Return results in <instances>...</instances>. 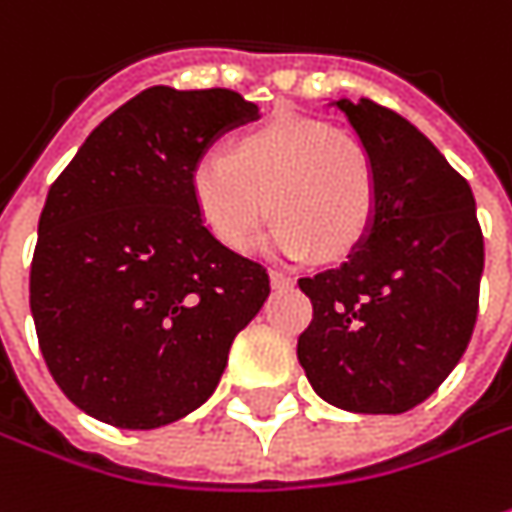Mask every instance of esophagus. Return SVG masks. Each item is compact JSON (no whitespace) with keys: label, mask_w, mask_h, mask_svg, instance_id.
<instances>
[{"label":"esophagus","mask_w":512,"mask_h":512,"mask_svg":"<svg viewBox=\"0 0 512 512\" xmlns=\"http://www.w3.org/2000/svg\"><path fill=\"white\" fill-rule=\"evenodd\" d=\"M294 283V277L286 272H280V269H272V286H277V289H286V286H291Z\"/></svg>","instance_id":"1"}]
</instances>
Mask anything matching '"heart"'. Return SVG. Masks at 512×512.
<instances>
[{
	"label": "heart",
	"mask_w": 512,
	"mask_h": 512,
	"mask_svg": "<svg viewBox=\"0 0 512 512\" xmlns=\"http://www.w3.org/2000/svg\"><path fill=\"white\" fill-rule=\"evenodd\" d=\"M189 195L206 229L232 252H249L272 212L277 252L314 249L334 260L360 246L377 215V175L365 147L300 115H277L240 135L232 158H198Z\"/></svg>",
	"instance_id": "b5f03b06"
}]
</instances>
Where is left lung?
I'll return each mask as SVG.
<instances>
[{
  "label": "left lung",
  "instance_id": "obj_1",
  "mask_svg": "<svg viewBox=\"0 0 512 512\" xmlns=\"http://www.w3.org/2000/svg\"><path fill=\"white\" fill-rule=\"evenodd\" d=\"M377 175V215L343 266L300 277L314 317L297 360L328 405L405 414L462 360L485 240L467 181L425 135L368 98L331 101Z\"/></svg>",
  "mask_w": 512,
  "mask_h": 512
}]
</instances>
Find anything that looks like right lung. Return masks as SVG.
Wrapping results in <instances>:
<instances>
[{"instance_id": "right-lung-1", "label": "right lung", "mask_w": 512, "mask_h": 512, "mask_svg": "<svg viewBox=\"0 0 512 512\" xmlns=\"http://www.w3.org/2000/svg\"><path fill=\"white\" fill-rule=\"evenodd\" d=\"M255 118L235 90L150 87L107 115L50 186L30 311L50 374L84 414L150 431L218 388L269 274L206 229L189 172Z\"/></svg>"}]
</instances>
